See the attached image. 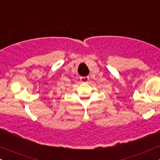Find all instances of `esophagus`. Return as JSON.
I'll return each mask as SVG.
<instances>
[{"label": "esophagus", "mask_w": 160, "mask_h": 160, "mask_svg": "<svg viewBox=\"0 0 160 160\" xmlns=\"http://www.w3.org/2000/svg\"><path fill=\"white\" fill-rule=\"evenodd\" d=\"M80 80L81 82H87L89 80V77L86 76V77H80Z\"/></svg>", "instance_id": "1"}]
</instances>
